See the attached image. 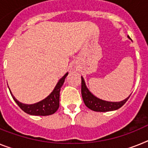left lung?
Instances as JSON below:
<instances>
[{"instance_id":"obj_1","label":"left lung","mask_w":148,"mask_h":148,"mask_svg":"<svg viewBox=\"0 0 148 148\" xmlns=\"http://www.w3.org/2000/svg\"><path fill=\"white\" fill-rule=\"evenodd\" d=\"M128 38L131 39L129 36H128ZM81 94L86 106L90 110L98 111V112H107V111L117 110L120 108H121L130 97V95L129 97L123 100V101H116V102L104 101L102 99L95 97V95H92L89 92V90L86 86L85 81H84L83 77H81Z\"/></svg>"}]
</instances>
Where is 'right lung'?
Wrapping results in <instances>:
<instances>
[{"label": "right lung", "mask_w": 148, "mask_h": 148, "mask_svg": "<svg viewBox=\"0 0 148 148\" xmlns=\"http://www.w3.org/2000/svg\"><path fill=\"white\" fill-rule=\"evenodd\" d=\"M68 73H66L61 78L59 82L57 83L56 87L54 88L53 91L50 93L49 96H47L45 99L39 101L35 104L32 105H25L22 104L17 101V99L12 95V92H10V94L13 97V100L16 102L18 107L22 109L24 112L30 114V115H35V116H47V115H51L58 110L59 107V95H60V89L64 84V80L66 77L68 76Z\"/></svg>", "instance_id": "obj_1"}]
</instances>
